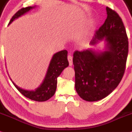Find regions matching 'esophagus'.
<instances>
[{
    "label": "esophagus",
    "instance_id": "1",
    "mask_svg": "<svg viewBox=\"0 0 132 132\" xmlns=\"http://www.w3.org/2000/svg\"><path fill=\"white\" fill-rule=\"evenodd\" d=\"M68 60L69 62V65L72 66L73 65V58L70 55H68Z\"/></svg>",
    "mask_w": 132,
    "mask_h": 132
}]
</instances>
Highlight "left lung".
Returning <instances> with one entry per match:
<instances>
[{
  "instance_id": "8db88e82",
  "label": "left lung",
  "mask_w": 132,
  "mask_h": 132,
  "mask_svg": "<svg viewBox=\"0 0 132 132\" xmlns=\"http://www.w3.org/2000/svg\"><path fill=\"white\" fill-rule=\"evenodd\" d=\"M104 24L96 31L91 46L104 43L103 50L89 47L74 52L75 89L83 100L93 102L108 96L117 88L124 74L128 52L125 26L119 15L106 7Z\"/></svg>"
}]
</instances>
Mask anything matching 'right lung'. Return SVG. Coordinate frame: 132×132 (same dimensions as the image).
<instances>
[{"label": "right lung", "instance_id": "obj_1", "mask_svg": "<svg viewBox=\"0 0 132 132\" xmlns=\"http://www.w3.org/2000/svg\"><path fill=\"white\" fill-rule=\"evenodd\" d=\"M36 6H30L20 9L12 16L9 25L15 20L35 9ZM67 51L63 50L54 54L51 59L46 75L41 84L33 90L23 89L19 87L12 80L14 86L23 96L30 100L38 102L46 101L53 96L57 88V77L60 75L62 72L69 66V63L67 60Z\"/></svg>", "mask_w": 132, "mask_h": 132}]
</instances>
